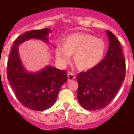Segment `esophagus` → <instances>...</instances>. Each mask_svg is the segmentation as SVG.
Returning <instances> with one entry per match:
<instances>
[{
	"instance_id": "esophagus-1",
	"label": "esophagus",
	"mask_w": 134,
	"mask_h": 134,
	"mask_svg": "<svg viewBox=\"0 0 134 134\" xmlns=\"http://www.w3.org/2000/svg\"><path fill=\"white\" fill-rule=\"evenodd\" d=\"M67 77H68V81H71V80L75 79L76 76L74 74L69 72V73L67 74Z\"/></svg>"
}]
</instances>
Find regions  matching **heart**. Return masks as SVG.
<instances>
[{"label":"heart","mask_w":134,"mask_h":134,"mask_svg":"<svg viewBox=\"0 0 134 134\" xmlns=\"http://www.w3.org/2000/svg\"><path fill=\"white\" fill-rule=\"evenodd\" d=\"M62 44L63 47L55 48L58 60L65 65L74 55V63L80 70H88L98 65L106 49L103 40L83 32L69 35L63 39Z\"/></svg>","instance_id":"1"}]
</instances>
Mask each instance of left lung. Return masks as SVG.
<instances>
[{"label": "left lung", "mask_w": 134, "mask_h": 134, "mask_svg": "<svg viewBox=\"0 0 134 134\" xmlns=\"http://www.w3.org/2000/svg\"><path fill=\"white\" fill-rule=\"evenodd\" d=\"M109 47L106 56L98 65L77 76V98L88 110L104 108L116 96L125 78V59L120 42L106 30Z\"/></svg>", "instance_id": "8db88e82"}]
</instances>
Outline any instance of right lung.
I'll return each mask as SVG.
<instances>
[{
	"mask_svg": "<svg viewBox=\"0 0 134 134\" xmlns=\"http://www.w3.org/2000/svg\"><path fill=\"white\" fill-rule=\"evenodd\" d=\"M48 28L32 30L16 39L7 61V79L17 99L33 110H45L55 102L61 86L67 81V72L47 66L37 73L26 71L19 56V46L30 39L48 42Z\"/></svg>",
	"mask_w": 134,
	"mask_h": 134,
	"instance_id": "1",
	"label": "right lung"
}]
</instances>
